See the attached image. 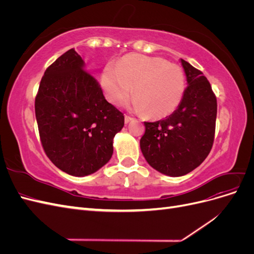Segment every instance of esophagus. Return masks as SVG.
I'll return each instance as SVG.
<instances>
[{
    "instance_id": "obj_1",
    "label": "esophagus",
    "mask_w": 254,
    "mask_h": 254,
    "mask_svg": "<svg viewBox=\"0 0 254 254\" xmlns=\"http://www.w3.org/2000/svg\"><path fill=\"white\" fill-rule=\"evenodd\" d=\"M133 119L131 117H129V115H125V124H128L129 122H131Z\"/></svg>"
}]
</instances>
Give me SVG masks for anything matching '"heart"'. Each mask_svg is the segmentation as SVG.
Here are the masks:
<instances>
[{
	"mask_svg": "<svg viewBox=\"0 0 254 254\" xmlns=\"http://www.w3.org/2000/svg\"><path fill=\"white\" fill-rule=\"evenodd\" d=\"M106 98L119 105L132 88V109L150 120L163 119L180 106L187 88L183 68L164 58L127 55L117 65L108 64L102 74Z\"/></svg>",
	"mask_w": 254,
	"mask_h": 254,
	"instance_id": "heart-1",
	"label": "heart"
}]
</instances>
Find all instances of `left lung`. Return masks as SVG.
<instances>
[{
    "label": "left lung",
    "mask_w": 254,
    "mask_h": 254,
    "mask_svg": "<svg viewBox=\"0 0 254 254\" xmlns=\"http://www.w3.org/2000/svg\"><path fill=\"white\" fill-rule=\"evenodd\" d=\"M188 87L177 110L153 123L145 122L141 150L148 164L171 177L187 175L209 155L215 134L217 101L201 71L181 59Z\"/></svg>",
    "instance_id": "1"
}]
</instances>
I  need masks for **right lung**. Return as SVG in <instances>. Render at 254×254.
<instances>
[{"mask_svg":"<svg viewBox=\"0 0 254 254\" xmlns=\"http://www.w3.org/2000/svg\"><path fill=\"white\" fill-rule=\"evenodd\" d=\"M42 147L59 170L76 177L97 172L111 159L124 115L106 101L97 80L74 49L44 72L35 99Z\"/></svg>","mask_w":254,"mask_h":254,"instance_id":"right-lung-1","label":"right lung"}]
</instances>
